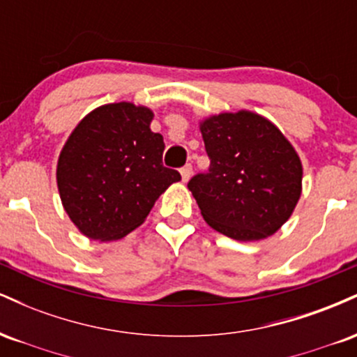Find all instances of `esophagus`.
I'll return each instance as SVG.
<instances>
[{"label": "esophagus", "instance_id": "1", "mask_svg": "<svg viewBox=\"0 0 357 357\" xmlns=\"http://www.w3.org/2000/svg\"><path fill=\"white\" fill-rule=\"evenodd\" d=\"M179 173H181V178H183V181L186 183L188 179L191 178V173H192V166H191V165H186V166H183L181 169H179Z\"/></svg>", "mask_w": 357, "mask_h": 357}]
</instances>
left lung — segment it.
Listing matches in <instances>:
<instances>
[{"label": "left lung", "instance_id": "obj_1", "mask_svg": "<svg viewBox=\"0 0 357 357\" xmlns=\"http://www.w3.org/2000/svg\"><path fill=\"white\" fill-rule=\"evenodd\" d=\"M210 167L188 188L204 221L240 241L273 235L292 215L302 192V162L268 119L225 112L199 124Z\"/></svg>", "mask_w": 357, "mask_h": 357}]
</instances>
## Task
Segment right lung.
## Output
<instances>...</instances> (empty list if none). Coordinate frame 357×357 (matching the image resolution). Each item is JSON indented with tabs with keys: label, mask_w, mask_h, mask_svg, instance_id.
I'll list each match as a JSON object with an SVG mask.
<instances>
[{
	"label": "right lung",
	"mask_w": 357,
	"mask_h": 357,
	"mask_svg": "<svg viewBox=\"0 0 357 357\" xmlns=\"http://www.w3.org/2000/svg\"><path fill=\"white\" fill-rule=\"evenodd\" d=\"M153 110L119 102L97 107L73 129L56 165L65 211L85 236L119 240L144 223L155 199L181 179L162 166Z\"/></svg>",
	"instance_id": "1"
}]
</instances>
